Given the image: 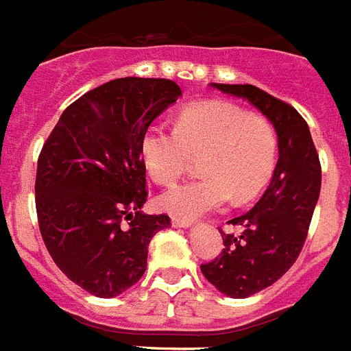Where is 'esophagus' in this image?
<instances>
[{
    "instance_id": "obj_1",
    "label": "esophagus",
    "mask_w": 351,
    "mask_h": 351,
    "mask_svg": "<svg viewBox=\"0 0 351 351\" xmlns=\"http://www.w3.org/2000/svg\"><path fill=\"white\" fill-rule=\"evenodd\" d=\"M171 224L176 226V228H186V226L191 224V219H184V217H178V215H173V217H171Z\"/></svg>"
}]
</instances>
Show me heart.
Returning <instances> with one entry per match:
<instances>
[{
	"label": "heart",
	"mask_w": 351,
	"mask_h": 351,
	"mask_svg": "<svg viewBox=\"0 0 351 351\" xmlns=\"http://www.w3.org/2000/svg\"><path fill=\"white\" fill-rule=\"evenodd\" d=\"M147 173L158 186H171L200 156L202 178L165 191L158 204L191 219L234 200L247 204L271 182L278 160L276 130L265 117L239 106L208 101L187 106L175 128L154 125L141 138Z\"/></svg>",
	"instance_id": "obj_1"
}]
</instances>
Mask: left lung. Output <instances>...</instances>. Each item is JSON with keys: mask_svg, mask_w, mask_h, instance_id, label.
I'll list each match as a JSON object with an SVG mask.
<instances>
[{"mask_svg": "<svg viewBox=\"0 0 351 351\" xmlns=\"http://www.w3.org/2000/svg\"><path fill=\"white\" fill-rule=\"evenodd\" d=\"M221 92L247 99L271 119L278 134L276 169L271 186L245 215L228 221L223 252L200 271L232 298H247L280 280L306 243L320 195V160L306 119L282 99L252 84H215Z\"/></svg>", "mask_w": 351, "mask_h": 351, "instance_id": "left-lung-1", "label": "left lung"}]
</instances>
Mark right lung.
Masks as SVG:
<instances>
[{
  "label": "right lung",
  "instance_id": "obj_1",
  "mask_svg": "<svg viewBox=\"0 0 351 351\" xmlns=\"http://www.w3.org/2000/svg\"><path fill=\"white\" fill-rule=\"evenodd\" d=\"M169 79L125 77L71 103L38 156L34 202L42 239L79 287L114 298L147 269L152 235L169 215H145L141 138L180 97Z\"/></svg>",
  "mask_w": 351,
  "mask_h": 351
}]
</instances>
